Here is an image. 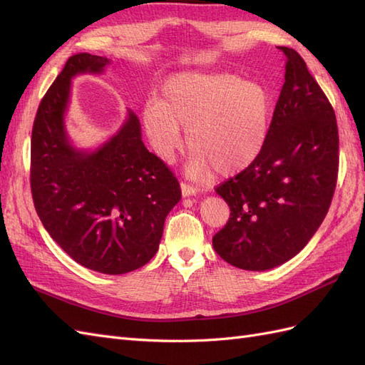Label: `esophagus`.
Here are the masks:
<instances>
[{"instance_id": "34e87169", "label": "esophagus", "mask_w": 365, "mask_h": 365, "mask_svg": "<svg viewBox=\"0 0 365 365\" xmlns=\"http://www.w3.org/2000/svg\"><path fill=\"white\" fill-rule=\"evenodd\" d=\"M196 192H197L196 187L187 184V182H181V193H182V196H192V195H196Z\"/></svg>"}]
</instances>
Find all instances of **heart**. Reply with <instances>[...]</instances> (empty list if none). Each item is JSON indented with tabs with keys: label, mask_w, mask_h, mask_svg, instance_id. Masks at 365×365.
Segmentation results:
<instances>
[{
	"label": "heart",
	"mask_w": 365,
	"mask_h": 365,
	"mask_svg": "<svg viewBox=\"0 0 365 365\" xmlns=\"http://www.w3.org/2000/svg\"><path fill=\"white\" fill-rule=\"evenodd\" d=\"M271 94L257 81L228 71H184L161 86V98L143 106V126L157 155L170 163L182 148L181 126L192 148L189 173L205 178L236 175L267 145Z\"/></svg>",
	"instance_id": "b5f03b06"
}]
</instances>
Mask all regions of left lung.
<instances>
[{"label":"left lung","instance_id":"left-lung-1","mask_svg":"<svg viewBox=\"0 0 365 365\" xmlns=\"http://www.w3.org/2000/svg\"><path fill=\"white\" fill-rule=\"evenodd\" d=\"M280 50L288 62L267 145L250 168L215 189L231 213L213 236V248L248 271L277 267L306 247L329 212L338 180L334 108L300 54Z\"/></svg>","mask_w":365,"mask_h":365}]
</instances>
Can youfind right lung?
Returning <instances> with one entry per match:
<instances>
[{
    "instance_id": "1",
    "label": "right lung",
    "mask_w": 365,
    "mask_h": 365,
    "mask_svg": "<svg viewBox=\"0 0 365 365\" xmlns=\"http://www.w3.org/2000/svg\"><path fill=\"white\" fill-rule=\"evenodd\" d=\"M108 63L90 53L73 54L42 97L31 129L30 189L53 240L82 267L115 275L138 269L155 256L181 187L165 163L143 145L134 113L93 153L68 145L63 113L71 77L101 73Z\"/></svg>"
}]
</instances>
